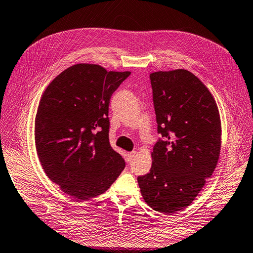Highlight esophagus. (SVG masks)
<instances>
[{"instance_id": "1", "label": "esophagus", "mask_w": 253, "mask_h": 253, "mask_svg": "<svg viewBox=\"0 0 253 253\" xmlns=\"http://www.w3.org/2000/svg\"><path fill=\"white\" fill-rule=\"evenodd\" d=\"M135 155H136V151H132V152H127L126 155V162H132L133 161V159H134V157H135Z\"/></svg>"}]
</instances>
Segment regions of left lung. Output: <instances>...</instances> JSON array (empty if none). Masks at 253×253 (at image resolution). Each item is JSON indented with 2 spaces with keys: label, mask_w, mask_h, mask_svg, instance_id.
<instances>
[{
  "label": "left lung",
  "mask_w": 253,
  "mask_h": 253,
  "mask_svg": "<svg viewBox=\"0 0 253 253\" xmlns=\"http://www.w3.org/2000/svg\"><path fill=\"white\" fill-rule=\"evenodd\" d=\"M159 140L150 173L137 178L145 202L165 214L186 208L217 166L221 120L212 94L187 70L150 74Z\"/></svg>",
  "instance_id": "8db88e82"
}]
</instances>
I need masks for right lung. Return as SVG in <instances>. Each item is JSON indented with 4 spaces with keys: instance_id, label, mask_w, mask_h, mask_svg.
<instances>
[{
    "instance_id": "add662e5",
    "label": "right lung",
    "mask_w": 253,
    "mask_h": 253,
    "mask_svg": "<svg viewBox=\"0 0 253 253\" xmlns=\"http://www.w3.org/2000/svg\"><path fill=\"white\" fill-rule=\"evenodd\" d=\"M130 74L74 64L41 97L34 126L38 157L49 179L75 200L103 194L125 169V160L109 144L108 105Z\"/></svg>"
}]
</instances>
